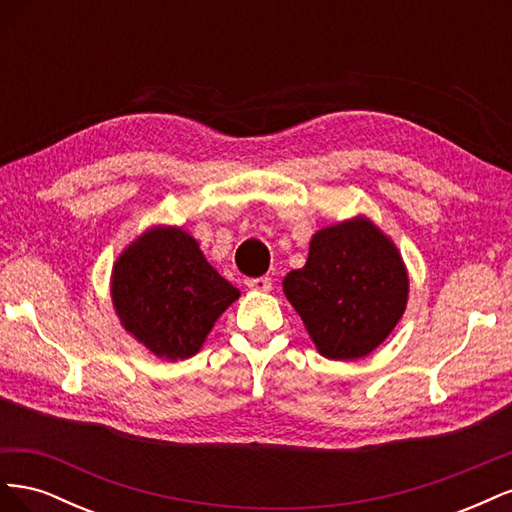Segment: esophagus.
<instances>
[{
	"mask_svg": "<svg viewBox=\"0 0 512 512\" xmlns=\"http://www.w3.org/2000/svg\"><path fill=\"white\" fill-rule=\"evenodd\" d=\"M245 286L252 290H260V292H269L271 290V280L269 277H247Z\"/></svg>",
	"mask_w": 512,
	"mask_h": 512,
	"instance_id": "34e87169",
	"label": "esophagus"
}]
</instances>
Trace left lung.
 Masks as SVG:
<instances>
[{"mask_svg": "<svg viewBox=\"0 0 512 512\" xmlns=\"http://www.w3.org/2000/svg\"><path fill=\"white\" fill-rule=\"evenodd\" d=\"M318 352L352 361L380 346L408 301V273L397 247L369 220L318 230L303 269L284 280Z\"/></svg>", "mask_w": 512, "mask_h": 512, "instance_id": "8db88e82", "label": "left lung"}]
</instances>
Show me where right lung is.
Here are the masks:
<instances>
[{"instance_id": "1", "label": "right lung", "mask_w": 512, "mask_h": 512, "mask_svg": "<svg viewBox=\"0 0 512 512\" xmlns=\"http://www.w3.org/2000/svg\"><path fill=\"white\" fill-rule=\"evenodd\" d=\"M239 299L181 228H151L113 269L121 324L153 354L181 361L196 354L213 322Z\"/></svg>"}]
</instances>
